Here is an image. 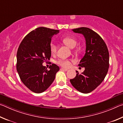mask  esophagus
<instances>
[{
  "label": "esophagus",
  "mask_w": 123,
  "mask_h": 123,
  "mask_svg": "<svg viewBox=\"0 0 123 123\" xmlns=\"http://www.w3.org/2000/svg\"><path fill=\"white\" fill-rule=\"evenodd\" d=\"M61 70H63V71H67V70H68L67 69H64V68H61Z\"/></svg>",
  "instance_id": "1"
}]
</instances>
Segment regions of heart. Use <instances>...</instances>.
Here are the masks:
<instances>
[{
  "label": "heart",
  "mask_w": 123,
  "mask_h": 123,
  "mask_svg": "<svg viewBox=\"0 0 123 123\" xmlns=\"http://www.w3.org/2000/svg\"><path fill=\"white\" fill-rule=\"evenodd\" d=\"M62 42L66 45L71 48L75 47L77 43L76 39L74 38V37H65V38L62 39ZM49 48L50 51L52 54L56 53L57 50V46L55 43L51 42L50 44ZM56 63L60 66H61L62 67L64 68H69L70 65H71V62L69 60L60 59L57 61Z\"/></svg>",
  "instance_id": "1"
}]
</instances>
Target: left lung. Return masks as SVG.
Listing matches in <instances>:
<instances>
[{
  "mask_svg": "<svg viewBox=\"0 0 123 123\" xmlns=\"http://www.w3.org/2000/svg\"><path fill=\"white\" fill-rule=\"evenodd\" d=\"M72 31L84 35L86 48L85 56L78 65L85 69L81 74L76 71V76L70 81L78 91L88 93L94 90L106 75L109 68V50L103 38L91 29L82 27Z\"/></svg>",
  "mask_w": 123,
  "mask_h": 123,
  "instance_id": "left-lung-1",
  "label": "left lung"
}]
</instances>
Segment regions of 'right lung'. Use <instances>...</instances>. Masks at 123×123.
<instances>
[{
  "instance_id": "obj_1",
  "label": "right lung",
  "mask_w": 123,
  "mask_h": 123,
  "mask_svg": "<svg viewBox=\"0 0 123 123\" xmlns=\"http://www.w3.org/2000/svg\"><path fill=\"white\" fill-rule=\"evenodd\" d=\"M59 32V30L39 27L29 32L18 47L17 70L22 82L33 92L41 93L46 90L60 69L55 64L50 65L49 70L42 65L51 56V37Z\"/></svg>"
}]
</instances>
